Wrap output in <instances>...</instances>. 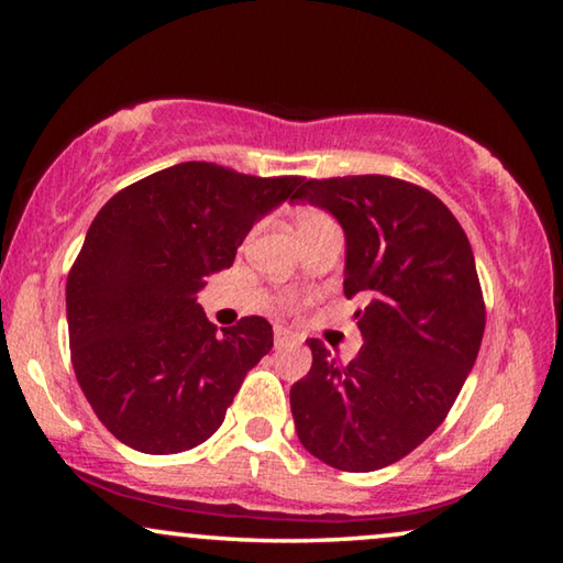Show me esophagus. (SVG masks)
Segmentation results:
<instances>
[{
	"instance_id": "34e87169",
	"label": "esophagus",
	"mask_w": 563,
	"mask_h": 563,
	"mask_svg": "<svg viewBox=\"0 0 563 563\" xmlns=\"http://www.w3.org/2000/svg\"><path fill=\"white\" fill-rule=\"evenodd\" d=\"M295 340H298V338H295L292 330L283 328V325H275V328H273V342H275V347L290 345V342H295Z\"/></svg>"
}]
</instances>
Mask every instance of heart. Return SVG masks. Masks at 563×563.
<instances>
[{
    "instance_id": "obj_1",
    "label": "heart",
    "mask_w": 563,
    "mask_h": 563,
    "mask_svg": "<svg viewBox=\"0 0 563 563\" xmlns=\"http://www.w3.org/2000/svg\"><path fill=\"white\" fill-rule=\"evenodd\" d=\"M322 218H330V216H325L322 211H302L298 216V231H300V228H305V225H312V223L322 221Z\"/></svg>"
}]
</instances>
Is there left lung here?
Masks as SVG:
<instances>
[{
    "instance_id": "obj_1",
    "label": "left lung",
    "mask_w": 563,
    "mask_h": 563,
    "mask_svg": "<svg viewBox=\"0 0 563 563\" xmlns=\"http://www.w3.org/2000/svg\"><path fill=\"white\" fill-rule=\"evenodd\" d=\"M298 201L347 238L345 298L365 345L340 365L310 338L290 387L305 450L342 472H375L417 450L450 415L482 345L487 308L466 233L440 198L393 176L302 180Z\"/></svg>"
}]
</instances>
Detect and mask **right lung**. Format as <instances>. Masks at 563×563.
<instances>
[{
	"mask_svg": "<svg viewBox=\"0 0 563 563\" xmlns=\"http://www.w3.org/2000/svg\"><path fill=\"white\" fill-rule=\"evenodd\" d=\"M302 176L186 161L121 188L66 278L71 365L101 424L146 454L194 450L273 347L261 316L218 332L196 292Z\"/></svg>",
	"mask_w": 563,
	"mask_h": 563,
	"instance_id": "add662e5",
	"label": "right lung"
}]
</instances>
